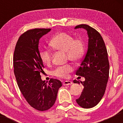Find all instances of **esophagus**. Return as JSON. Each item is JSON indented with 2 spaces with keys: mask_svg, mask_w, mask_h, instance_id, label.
<instances>
[{
  "mask_svg": "<svg viewBox=\"0 0 123 123\" xmlns=\"http://www.w3.org/2000/svg\"><path fill=\"white\" fill-rule=\"evenodd\" d=\"M72 84V82L71 81H69V80H66V81H63V84L64 86H68L70 85V84Z\"/></svg>",
  "mask_w": 123,
  "mask_h": 123,
  "instance_id": "1",
  "label": "esophagus"
}]
</instances>
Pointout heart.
I'll use <instances>...</instances> for the list:
<instances>
[{
    "label": "heart",
    "mask_w": 123,
    "mask_h": 123,
    "mask_svg": "<svg viewBox=\"0 0 123 123\" xmlns=\"http://www.w3.org/2000/svg\"><path fill=\"white\" fill-rule=\"evenodd\" d=\"M50 46L55 50L65 52L67 58L72 61L78 62L83 57L84 53V43L81 39H74L72 36L65 32L58 33L50 42ZM40 58L46 65L52 61V53L50 51L43 50L40 52ZM73 67L68 65L60 66L54 70L53 74L59 77H67L69 73L72 71Z\"/></svg>",
    "instance_id": "obj_1"
}]
</instances>
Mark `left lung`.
Listing matches in <instances>:
<instances>
[{"label":"left lung","instance_id":"left-lung-1","mask_svg":"<svg viewBox=\"0 0 123 123\" xmlns=\"http://www.w3.org/2000/svg\"><path fill=\"white\" fill-rule=\"evenodd\" d=\"M79 28L87 31L88 42L85 57L76 72V75L85 78L84 81H80L84 88L76 102L83 108H91L100 102L105 94L109 63L105 44L100 33L88 25H79L74 29ZM73 82L80 83L76 80Z\"/></svg>","mask_w":123,"mask_h":123}]
</instances>
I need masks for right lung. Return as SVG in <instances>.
<instances>
[{"mask_svg":"<svg viewBox=\"0 0 123 123\" xmlns=\"http://www.w3.org/2000/svg\"><path fill=\"white\" fill-rule=\"evenodd\" d=\"M51 29H33L19 37L14 53V72L18 87L31 106L40 111L51 108L56 101L59 80L51 79L49 83L41 79L43 62L39 50V40Z\"/></svg>","mask_w":123,"mask_h":123,"instance_id":"add662e5","label":"right lung"}]
</instances>
